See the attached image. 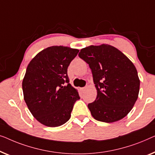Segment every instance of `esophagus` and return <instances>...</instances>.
Returning a JSON list of instances; mask_svg holds the SVG:
<instances>
[{
  "label": "esophagus",
  "instance_id": "1",
  "mask_svg": "<svg viewBox=\"0 0 155 155\" xmlns=\"http://www.w3.org/2000/svg\"><path fill=\"white\" fill-rule=\"evenodd\" d=\"M86 88H87V86H86V87H84V88H81V90L82 91H84L85 90H86Z\"/></svg>",
  "mask_w": 155,
  "mask_h": 155
}]
</instances>
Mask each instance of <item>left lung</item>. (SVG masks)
I'll return each instance as SVG.
<instances>
[{"label":"left lung","mask_w":155,"mask_h":155,"mask_svg":"<svg viewBox=\"0 0 155 155\" xmlns=\"http://www.w3.org/2000/svg\"><path fill=\"white\" fill-rule=\"evenodd\" d=\"M78 56L90 67L97 90L96 99L88 104L93 117L106 123L121 120L138 97L140 79L134 63L108 44L84 48Z\"/></svg>","instance_id":"left-lung-1"}]
</instances>
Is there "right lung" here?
Listing matches in <instances>:
<instances>
[{
    "label": "right lung",
    "instance_id": "obj_1",
    "mask_svg": "<svg viewBox=\"0 0 155 155\" xmlns=\"http://www.w3.org/2000/svg\"><path fill=\"white\" fill-rule=\"evenodd\" d=\"M78 51L54 45L39 52L28 64L22 81L24 99L34 117L43 125H63L80 99L67 76V68Z\"/></svg>",
    "mask_w": 155,
    "mask_h": 155
}]
</instances>
